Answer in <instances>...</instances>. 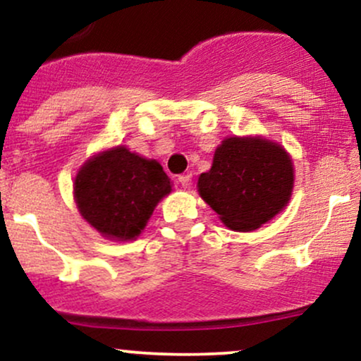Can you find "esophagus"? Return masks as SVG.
I'll return each instance as SVG.
<instances>
[{"label": "esophagus", "mask_w": 361, "mask_h": 361, "mask_svg": "<svg viewBox=\"0 0 361 361\" xmlns=\"http://www.w3.org/2000/svg\"><path fill=\"white\" fill-rule=\"evenodd\" d=\"M190 180H192V176H190V173H182V176H179V184L182 188H189Z\"/></svg>", "instance_id": "1"}]
</instances>
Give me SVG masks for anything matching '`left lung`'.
<instances>
[{
	"label": "left lung",
	"instance_id": "left-lung-1",
	"mask_svg": "<svg viewBox=\"0 0 361 361\" xmlns=\"http://www.w3.org/2000/svg\"><path fill=\"white\" fill-rule=\"evenodd\" d=\"M294 169L282 147L262 138H226L216 148L213 167L201 173V197L228 228L252 231L289 202Z\"/></svg>",
	"mask_w": 361,
	"mask_h": 361
}]
</instances>
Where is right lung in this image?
<instances>
[{"label": "right lung", "instance_id": "obj_1", "mask_svg": "<svg viewBox=\"0 0 361 361\" xmlns=\"http://www.w3.org/2000/svg\"><path fill=\"white\" fill-rule=\"evenodd\" d=\"M171 190L162 165L125 147L84 164L74 184L82 218L101 235L118 241L137 238L157 202Z\"/></svg>", "mask_w": 361, "mask_h": 361}]
</instances>
